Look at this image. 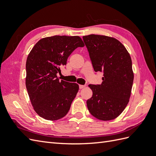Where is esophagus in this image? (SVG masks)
<instances>
[{
	"label": "esophagus",
	"instance_id": "34e87169",
	"mask_svg": "<svg viewBox=\"0 0 156 156\" xmlns=\"http://www.w3.org/2000/svg\"><path fill=\"white\" fill-rule=\"evenodd\" d=\"M85 87H86L85 85H81V84H79V88L80 89H82V88H84Z\"/></svg>",
	"mask_w": 156,
	"mask_h": 156
}]
</instances>
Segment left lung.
Wrapping results in <instances>:
<instances>
[{
    "label": "left lung",
    "mask_w": 156,
    "mask_h": 156,
    "mask_svg": "<svg viewBox=\"0 0 156 156\" xmlns=\"http://www.w3.org/2000/svg\"><path fill=\"white\" fill-rule=\"evenodd\" d=\"M95 72H103L101 84L88 87L92 96L87 101L88 109L96 119H116L129 101L134 74L128 51L115 37L97 34L83 36Z\"/></svg>",
    "instance_id": "1"
}]
</instances>
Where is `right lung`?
<instances>
[{"mask_svg": "<svg viewBox=\"0 0 156 156\" xmlns=\"http://www.w3.org/2000/svg\"><path fill=\"white\" fill-rule=\"evenodd\" d=\"M84 46L78 36H54L40 40L30 51L25 84L33 108L40 117L56 120L67 115L79 87L77 83L60 81L56 74L71 53Z\"/></svg>", "mask_w": 156, "mask_h": 156, "instance_id": "1", "label": "right lung"}]
</instances>
